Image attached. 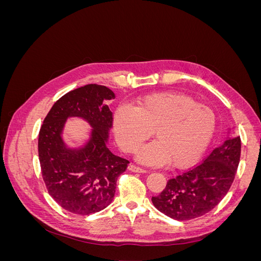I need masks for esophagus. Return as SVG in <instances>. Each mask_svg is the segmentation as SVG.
I'll return each instance as SVG.
<instances>
[{
  "label": "esophagus",
  "mask_w": 261,
  "mask_h": 261,
  "mask_svg": "<svg viewBox=\"0 0 261 261\" xmlns=\"http://www.w3.org/2000/svg\"><path fill=\"white\" fill-rule=\"evenodd\" d=\"M128 170L132 172H136V173H147V171L145 169H141L139 167H136V165L130 164L128 167Z\"/></svg>",
  "instance_id": "1"
}]
</instances>
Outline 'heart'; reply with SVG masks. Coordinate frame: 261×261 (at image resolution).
<instances>
[{
  "label": "heart",
  "instance_id": "obj_1",
  "mask_svg": "<svg viewBox=\"0 0 261 261\" xmlns=\"http://www.w3.org/2000/svg\"><path fill=\"white\" fill-rule=\"evenodd\" d=\"M113 130L125 152L134 153L151 136L155 140L141 148L137 160L146 165L170 162L187 167L206 151L216 130L213 110L178 92L153 93L137 100L133 108L120 106L113 114Z\"/></svg>",
  "mask_w": 261,
  "mask_h": 261
}]
</instances>
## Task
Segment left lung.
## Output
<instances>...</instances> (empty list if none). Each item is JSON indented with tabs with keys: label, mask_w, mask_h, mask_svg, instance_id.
<instances>
[{
	"label": "left lung",
	"mask_w": 261,
	"mask_h": 261,
	"mask_svg": "<svg viewBox=\"0 0 261 261\" xmlns=\"http://www.w3.org/2000/svg\"><path fill=\"white\" fill-rule=\"evenodd\" d=\"M206 158L183 174L169 179L154 207L172 219L191 220L211 211L230 189L241 158L240 136H230Z\"/></svg>",
	"instance_id": "obj_1"
}]
</instances>
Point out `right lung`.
<instances>
[{
    "mask_svg": "<svg viewBox=\"0 0 261 261\" xmlns=\"http://www.w3.org/2000/svg\"><path fill=\"white\" fill-rule=\"evenodd\" d=\"M115 98L106 86L86 85L60 98L39 132V161L46 189L62 208L76 215H91L107 208L115 194L116 180L128 160L108 147L113 113L105 103ZM70 117L83 118L92 132L86 143L70 147L62 138Z\"/></svg>",
    "mask_w": 261,
    "mask_h": 261,
    "instance_id": "add662e5",
    "label": "right lung"
}]
</instances>
